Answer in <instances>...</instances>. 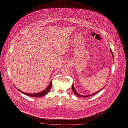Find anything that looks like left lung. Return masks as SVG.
<instances>
[{
    "instance_id": "obj_1",
    "label": "left lung",
    "mask_w": 128,
    "mask_h": 128,
    "mask_svg": "<svg viewBox=\"0 0 128 128\" xmlns=\"http://www.w3.org/2000/svg\"><path fill=\"white\" fill-rule=\"evenodd\" d=\"M110 52H111V53H112V57H113V59H114V55H113V53H112V50L111 49H110ZM104 89V88H102V89H101L99 91H98V92H94V94H90V95H88V96H81V95H80L79 94H78L77 92H76V90H75V88H74V84H72V91H73V93L76 95V96H79V97H81V98H86V97H89V96H93V95H94V94H98V93L99 92H100L102 90H103Z\"/></svg>"
}]
</instances>
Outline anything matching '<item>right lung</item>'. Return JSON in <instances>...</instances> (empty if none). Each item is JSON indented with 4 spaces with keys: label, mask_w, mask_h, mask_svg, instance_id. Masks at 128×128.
<instances>
[{
    "label": "right lung",
    "mask_w": 128,
    "mask_h": 128,
    "mask_svg": "<svg viewBox=\"0 0 128 128\" xmlns=\"http://www.w3.org/2000/svg\"><path fill=\"white\" fill-rule=\"evenodd\" d=\"M52 80L51 81L50 83L49 84V86H48V87H47L46 89H45L44 90H42V92H38V93H35V94H28V93L24 92H22V91L19 90H18V88H17L20 92H22V93L23 94H25V95H26V96H32V97H42V96H43L46 95V94L49 92V91H50V89H51V86H52Z\"/></svg>",
    "instance_id": "obj_1"
}]
</instances>
